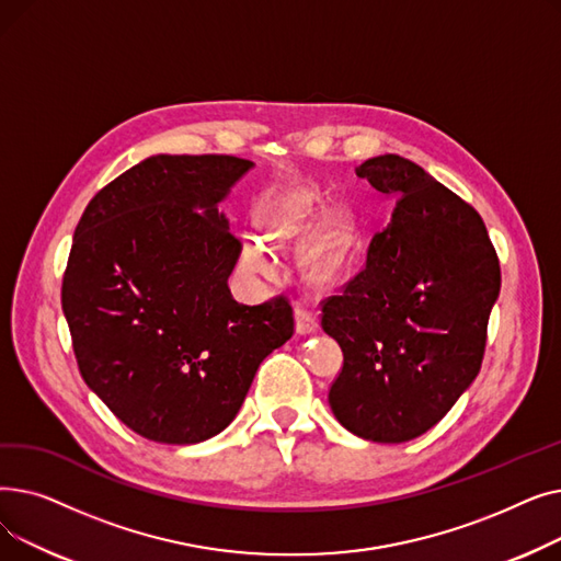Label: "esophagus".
Masks as SVG:
<instances>
[{
    "instance_id": "obj_1",
    "label": "esophagus",
    "mask_w": 561,
    "mask_h": 561,
    "mask_svg": "<svg viewBox=\"0 0 561 561\" xmlns=\"http://www.w3.org/2000/svg\"><path fill=\"white\" fill-rule=\"evenodd\" d=\"M296 325H298L300 334H313L318 330V318L307 307H298L296 309Z\"/></svg>"
}]
</instances>
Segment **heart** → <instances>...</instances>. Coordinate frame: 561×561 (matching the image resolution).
I'll return each mask as SVG.
<instances>
[{
  "mask_svg": "<svg viewBox=\"0 0 561 561\" xmlns=\"http://www.w3.org/2000/svg\"><path fill=\"white\" fill-rule=\"evenodd\" d=\"M286 225L282 218H275L271 220V239L275 241H282L286 236ZM243 261L248 268L252 273H268L273 268V256H271V250L268 245H265L261 239H254V236H250V239H245V245H243Z\"/></svg>",
  "mask_w": 561,
  "mask_h": 561,
  "instance_id": "heart-1",
  "label": "heart"
}]
</instances>
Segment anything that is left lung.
I'll return each instance as SVG.
<instances>
[{"mask_svg": "<svg viewBox=\"0 0 561 561\" xmlns=\"http://www.w3.org/2000/svg\"><path fill=\"white\" fill-rule=\"evenodd\" d=\"M357 176L396 209L364 271L322 300L320 325L343 350L328 400L347 432L402 444L478 377L500 263L480 214L414 161L373 157Z\"/></svg>", "mask_w": 561, "mask_h": 561, "instance_id": "8db88e82", "label": "left lung"}]
</instances>
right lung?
<instances>
[{"mask_svg":"<svg viewBox=\"0 0 561 561\" xmlns=\"http://www.w3.org/2000/svg\"><path fill=\"white\" fill-rule=\"evenodd\" d=\"M250 168L227 154L150 157L88 202L75 229L61 302L81 377L157 444L220 434L296 328L288 298L248 307L227 284L241 241L218 204Z\"/></svg>","mask_w":561,"mask_h":561,"instance_id":"1","label":"right lung"}]
</instances>
